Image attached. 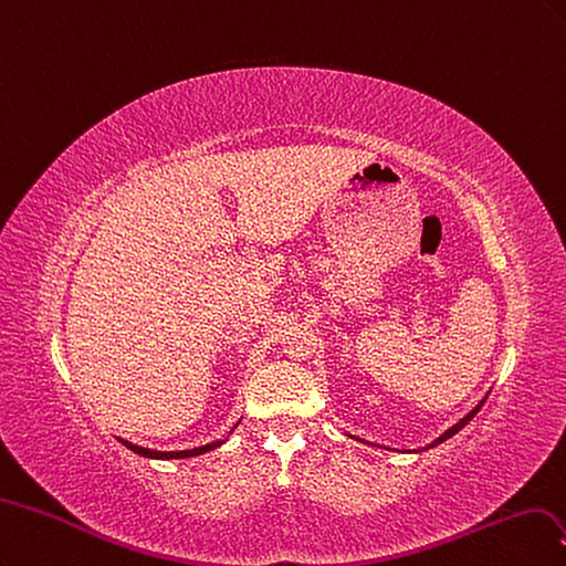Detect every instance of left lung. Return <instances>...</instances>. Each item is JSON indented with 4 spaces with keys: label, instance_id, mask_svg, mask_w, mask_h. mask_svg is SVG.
I'll return each mask as SVG.
<instances>
[{
    "label": "left lung",
    "instance_id": "8db88e82",
    "mask_svg": "<svg viewBox=\"0 0 566 566\" xmlns=\"http://www.w3.org/2000/svg\"><path fill=\"white\" fill-rule=\"evenodd\" d=\"M482 405H484V399H480V405H478L475 409H472L470 413H465V416L461 418V421H459V423H455V426H451L449 430H444V432H442L440 437H437V440H434V442H430V444H428L426 449H432V447H437V444H442V442H447V440H449V437H453V434H455V432H459L461 428H465V426H468V423L472 421V418H475V413H478V411L482 409ZM361 442H364V440H361ZM367 444H369V442H367Z\"/></svg>",
    "mask_w": 566,
    "mask_h": 566
}]
</instances>
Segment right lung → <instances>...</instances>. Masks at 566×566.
<instances>
[{
  "instance_id": "add662e5",
  "label": "right lung",
  "mask_w": 566,
  "mask_h": 566,
  "mask_svg": "<svg viewBox=\"0 0 566 566\" xmlns=\"http://www.w3.org/2000/svg\"><path fill=\"white\" fill-rule=\"evenodd\" d=\"M237 428V426H234ZM232 432V430H230ZM126 449H132L134 453L138 455H145V459H157V461H171V459H192V455H199V453H207V451H213L216 447L226 444V440H216V442H209L205 447H195V449H186V451H155V449H145V447H138V444H132L126 440H119Z\"/></svg>"
}]
</instances>
